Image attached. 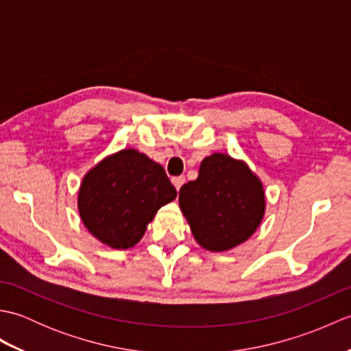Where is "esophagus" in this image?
<instances>
[{
	"mask_svg": "<svg viewBox=\"0 0 351 351\" xmlns=\"http://www.w3.org/2000/svg\"><path fill=\"white\" fill-rule=\"evenodd\" d=\"M171 182H173L175 189L180 191V189L182 187L184 182H185V178L184 176H175V178H171Z\"/></svg>",
	"mask_w": 351,
	"mask_h": 351,
	"instance_id": "obj_1",
	"label": "esophagus"
}]
</instances>
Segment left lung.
Segmentation results:
<instances>
[{"mask_svg": "<svg viewBox=\"0 0 351 351\" xmlns=\"http://www.w3.org/2000/svg\"><path fill=\"white\" fill-rule=\"evenodd\" d=\"M180 206L196 241L206 250L225 252L258 229L265 195L244 161L213 154L200 162L197 180L181 187Z\"/></svg>", "mask_w": 351, "mask_h": 351, "instance_id": "1", "label": "left lung"}]
</instances>
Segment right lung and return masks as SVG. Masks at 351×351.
I'll return each mask as SVG.
<instances>
[{
  "mask_svg": "<svg viewBox=\"0 0 351 351\" xmlns=\"http://www.w3.org/2000/svg\"><path fill=\"white\" fill-rule=\"evenodd\" d=\"M176 197L166 171L136 149H123L88 170L78 211L93 237L111 249L136 245L162 205Z\"/></svg>",
  "mask_w": 351,
  "mask_h": 351,
  "instance_id": "add662e5",
  "label": "right lung"
}]
</instances>
